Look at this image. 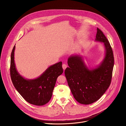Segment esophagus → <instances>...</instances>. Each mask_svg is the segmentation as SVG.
Masks as SVG:
<instances>
[{
	"mask_svg": "<svg viewBox=\"0 0 126 126\" xmlns=\"http://www.w3.org/2000/svg\"><path fill=\"white\" fill-rule=\"evenodd\" d=\"M62 67H63V69L64 70H65V69L67 67V65L66 64H63L62 65Z\"/></svg>",
	"mask_w": 126,
	"mask_h": 126,
	"instance_id": "obj_1",
	"label": "esophagus"
}]
</instances>
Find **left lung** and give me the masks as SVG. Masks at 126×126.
<instances>
[{"label":"left lung","instance_id":"1","mask_svg":"<svg viewBox=\"0 0 126 126\" xmlns=\"http://www.w3.org/2000/svg\"><path fill=\"white\" fill-rule=\"evenodd\" d=\"M95 41L103 43L105 56L95 68L89 69L80 55H72L68 59L65 75L75 100L80 104L89 105L98 100L111 82L114 64L110 44L103 32L97 29Z\"/></svg>","mask_w":126,"mask_h":126}]
</instances>
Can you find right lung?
<instances>
[{
	"mask_svg": "<svg viewBox=\"0 0 126 126\" xmlns=\"http://www.w3.org/2000/svg\"><path fill=\"white\" fill-rule=\"evenodd\" d=\"M14 45L11 54L10 76L16 90L29 103L42 106L51 99L56 80L63 72L62 62L49 67L38 78L27 79L17 71L14 62Z\"/></svg>",
	"mask_w": 126,
	"mask_h": 126,
	"instance_id": "1",
	"label": "right lung"
}]
</instances>
